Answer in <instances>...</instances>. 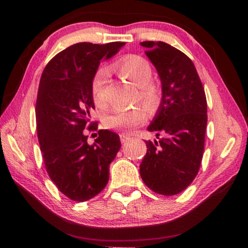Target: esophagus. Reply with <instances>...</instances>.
<instances>
[{"label": "esophagus", "instance_id": "obj_1", "mask_svg": "<svg viewBox=\"0 0 248 248\" xmlns=\"http://www.w3.org/2000/svg\"><path fill=\"white\" fill-rule=\"evenodd\" d=\"M131 139V138H130V136H128V134H125V133H121L120 134V141H121V143H127V142Z\"/></svg>", "mask_w": 248, "mask_h": 248}]
</instances>
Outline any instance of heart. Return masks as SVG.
Returning a JSON list of instances; mask_svg holds the SVG:
<instances>
[{
	"label": "heart",
	"instance_id": "obj_1",
	"mask_svg": "<svg viewBox=\"0 0 248 248\" xmlns=\"http://www.w3.org/2000/svg\"><path fill=\"white\" fill-rule=\"evenodd\" d=\"M119 73L124 78L128 79L133 85L139 87L140 99L144 106L150 110H155L161 103V91L154 84L151 83L153 78V70L150 62L139 56H131L121 60L117 64ZM109 78V70L100 68L93 78L92 93L95 104L98 107H106V84ZM146 118L145 111L141 107H134L128 110H118L108 116L105 120L106 127L110 129L130 130L136 125L144 123Z\"/></svg>",
	"mask_w": 248,
	"mask_h": 248
}]
</instances>
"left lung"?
Returning a JSON list of instances; mask_svg holds the SVG:
<instances>
[{"instance_id":"obj_1","label":"left lung","mask_w":248,"mask_h":248,"mask_svg":"<svg viewBox=\"0 0 248 248\" xmlns=\"http://www.w3.org/2000/svg\"><path fill=\"white\" fill-rule=\"evenodd\" d=\"M145 54L161 79L162 99L144 141L146 154L140 175L151 190L174 196L198 174L207 128V99L194 63L186 54L163 41H143Z\"/></svg>"}]
</instances>
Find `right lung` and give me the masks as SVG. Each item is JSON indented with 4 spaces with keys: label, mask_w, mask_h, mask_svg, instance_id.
<instances>
[{
    "label": "right lung",
    "mask_w": 248,
    "mask_h": 248,
    "mask_svg": "<svg viewBox=\"0 0 248 248\" xmlns=\"http://www.w3.org/2000/svg\"><path fill=\"white\" fill-rule=\"evenodd\" d=\"M124 43H78L59 52L41 74L36 103L37 134L50 179L73 201L90 200L109 179V164L121 146L119 136L98 130L93 144L84 132L95 109L92 82L104 59ZM97 129L90 124L89 130Z\"/></svg>",
    "instance_id": "add662e5"
}]
</instances>
